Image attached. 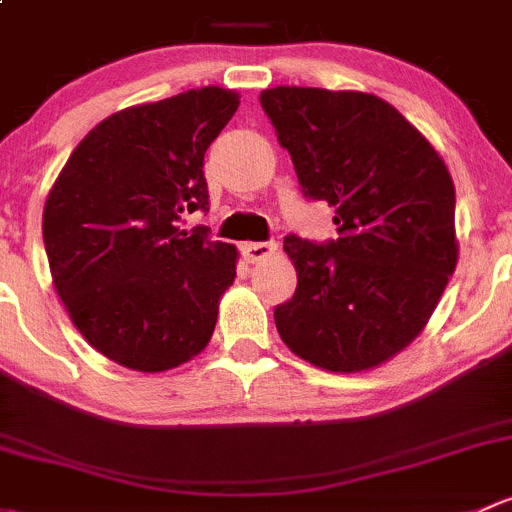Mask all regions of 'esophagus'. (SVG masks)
I'll return each mask as SVG.
<instances>
[{"mask_svg": "<svg viewBox=\"0 0 512 512\" xmlns=\"http://www.w3.org/2000/svg\"><path fill=\"white\" fill-rule=\"evenodd\" d=\"M278 251V244L273 241H261V244H244L241 246V254H244L246 263H258V261H266Z\"/></svg>", "mask_w": 512, "mask_h": 512, "instance_id": "1", "label": "esophagus"}]
</instances>
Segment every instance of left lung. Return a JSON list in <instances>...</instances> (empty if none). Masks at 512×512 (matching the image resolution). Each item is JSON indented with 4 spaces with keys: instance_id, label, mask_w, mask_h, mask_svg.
Returning <instances> with one entry per match:
<instances>
[{
    "instance_id": "obj_1",
    "label": "left lung",
    "mask_w": 512,
    "mask_h": 512,
    "mask_svg": "<svg viewBox=\"0 0 512 512\" xmlns=\"http://www.w3.org/2000/svg\"><path fill=\"white\" fill-rule=\"evenodd\" d=\"M261 105L305 197L335 207L340 239L283 241L298 286L273 318L293 355L328 372L392 360L429 323L458 261L446 162L387 100L278 86Z\"/></svg>"
}]
</instances>
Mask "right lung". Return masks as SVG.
Masks as SVG:
<instances>
[{
	"label": "right lung",
	"instance_id": "1",
	"mask_svg": "<svg viewBox=\"0 0 512 512\" xmlns=\"http://www.w3.org/2000/svg\"><path fill=\"white\" fill-rule=\"evenodd\" d=\"M239 108L207 86L118 110L71 152L44 204L51 278L78 333L135 372H165L209 345L239 251L184 212L207 209L204 152Z\"/></svg>",
	"mask_w": 512,
	"mask_h": 512
}]
</instances>
